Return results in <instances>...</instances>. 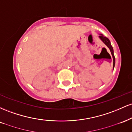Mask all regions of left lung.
<instances>
[{"mask_svg":"<svg viewBox=\"0 0 132 132\" xmlns=\"http://www.w3.org/2000/svg\"><path fill=\"white\" fill-rule=\"evenodd\" d=\"M99 37V38L101 39V40H102L103 42H104V43L105 44L106 46L109 48L110 52H111V54H112V57H113V68H114V66H115V63H116V60H115V56H114V54H113V48H112V46L111 44H110V40H109V38H107V37L103 36L102 34L100 35V36Z\"/></svg>","mask_w":132,"mask_h":132,"instance_id":"1","label":"left lung"}]
</instances>
